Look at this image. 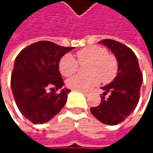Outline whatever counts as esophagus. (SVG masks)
I'll list each match as a JSON object with an SVG mask.
<instances>
[{"instance_id":"1","label":"esophagus","mask_w":153,"mask_h":153,"mask_svg":"<svg viewBox=\"0 0 153 153\" xmlns=\"http://www.w3.org/2000/svg\"><path fill=\"white\" fill-rule=\"evenodd\" d=\"M82 93H83L86 97H88V96H89V94H90V93H89V92H88V91H82Z\"/></svg>"}]
</instances>
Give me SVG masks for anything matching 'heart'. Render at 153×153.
<instances>
[{
	"instance_id": "b5f03b06",
	"label": "heart",
	"mask_w": 153,
	"mask_h": 153,
	"mask_svg": "<svg viewBox=\"0 0 153 153\" xmlns=\"http://www.w3.org/2000/svg\"><path fill=\"white\" fill-rule=\"evenodd\" d=\"M77 60L71 55L65 54L59 61V71L63 76L73 75L78 70L79 65L89 63L86 72L88 75H75L67 79L66 85L74 90L88 91L102 81L108 83L118 74L119 62L115 56L108 54L103 47L89 46L84 48L76 53Z\"/></svg>"
}]
</instances>
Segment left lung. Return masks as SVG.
<instances>
[{
    "instance_id": "left-lung-1",
    "label": "left lung",
    "mask_w": 153,
    "mask_h": 153,
    "mask_svg": "<svg viewBox=\"0 0 153 153\" xmlns=\"http://www.w3.org/2000/svg\"><path fill=\"white\" fill-rule=\"evenodd\" d=\"M99 42L113 52L119 62V70L113 81L102 88L105 92L101 104L91 107L90 111L99 121L114 126L124 121L136 109L140 97L143 74L137 57L131 48L111 39ZM108 93L109 97L105 99Z\"/></svg>"
}]
</instances>
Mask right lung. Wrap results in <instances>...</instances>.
<instances>
[{"label": "right lung", "instance_id": "add662e5", "mask_svg": "<svg viewBox=\"0 0 153 153\" xmlns=\"http://www.w3.org/2000/svg\"><path fill=\"white\" fill-rule=\"evenodd\" d=\"M74 47L41 41L25 48L16 57L11 89L20 112L34 124H43L65 106L71 91L59 72L61 57Z\"/></svg>", "mask_w": 153, "mask_h": 153}]
</instances>
